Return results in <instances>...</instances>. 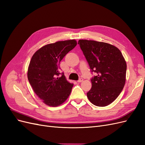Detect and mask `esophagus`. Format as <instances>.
<instances>
[{
  "instance_id": "esophagus-1",
  "label": "esophagus",
  "mask_w": 145,
  "mask_h": 145,
  "mask_svg": "<svg viewBox=\"0 0 145 145\" xmlns=\"http://www.w3.org/2000/svg\"><path fill=\"white\" fill-rule=\"evenodd\" d=\"M83 80V78H79V79H78V81H77V82H78V83H80V82H82Z\"/></svg>"
}]
</instances>
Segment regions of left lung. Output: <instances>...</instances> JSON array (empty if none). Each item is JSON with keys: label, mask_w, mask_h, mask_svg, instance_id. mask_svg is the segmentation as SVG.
Instances as JSON below:
<instances>
[{"label": "left lung", "mask_w": 145, "mask_h": 145, "mask_svg": "<svg viewBox=\"0 0 145 145\" xmlns=\"http://www.w3.org/2000/svg\"><path fill=\"white\" fill-rule=\"evenodd\" d=\"M92 72L91 89L87 97L93 105L106 106L117 98L125 86L126 63L118 48L107 43L94 40L78 42Z\"/></svg>", "instance_id": "8db88e82"}]
</instances>
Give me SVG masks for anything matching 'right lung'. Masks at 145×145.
Instances as JSON below:
<instances>
[{"label": "right lung", "instance_id": "right-lung-1", "mask_svg": "<svg viewBox=\"0 0 145 145\" xmlns=\"http://www.w3.org/2000/svg\"><path fill=\"white\" fill-rule=\"evenodd\" d=\"M77 45L75 40L59 41L46 45L33 56L28 78L34 93L46 105L57 106L68 99L73 84L60 72V62Z\"/></svg>", "mask_w": 145, "mask_h": 145}]
</instances>
